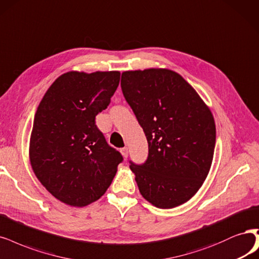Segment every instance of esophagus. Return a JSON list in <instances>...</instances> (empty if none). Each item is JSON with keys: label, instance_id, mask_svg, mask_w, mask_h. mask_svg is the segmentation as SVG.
Returning <instances> with one entry per match:
<instances>
[{"label": "esophagus", "instance_id": "esophagus-1", "mask_svg": "<svg viewBox=\"0 0 259 259\" xmlns=\"http://www.w3.org/2000/svg\"><path fill=\"white\" fill-rule=\"evenodd\" d=\"M121 154L123 155L124 158H127V156H128V148L127 147L122 148L121 149Z\"/></svg>", "mask_w": 259, "mask_h": 259}]
</instances>
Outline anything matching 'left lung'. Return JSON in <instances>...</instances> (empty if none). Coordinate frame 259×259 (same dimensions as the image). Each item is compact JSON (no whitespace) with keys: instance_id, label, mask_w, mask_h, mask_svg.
Returning <instances> with one entry per match:
<instances>
[{"instance_id":"8db88e82","label":"left lung","mask_w":259,"mask_h":259,"mask_svg":"<svg viewBox=\"0 0 259 259\" xmlns=\"http://www.w3.org/2000/svg\"><path fill=\"white\" fill-rule=\"evenodd\" d=\"M121 88L149 145L145 164L131 163L140 194L159 209H172L198 192L210 171L215 122L208 105L168 68L122 73Z\"/></svg>"}]
</instances>
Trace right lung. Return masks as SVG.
<instances>
[{
	"mask_svg": "<svg viewBox=\"0 0 259 259\" xmlns=\"http://www.w3.org/2000/svg\"><path fill=\"white\" fill-rule=\"evenodd\" d=\"M118 70L62 74L35 113L29 157L33 171L52 196L72 207L100 199L110 186L122 155L95 125L120 82Z\"/></svg>",
	"mask_w": 259,
	"mask_h": 259,
	"instance_id": "obj_1",
	"label": "right lung"
}]
</instances>
